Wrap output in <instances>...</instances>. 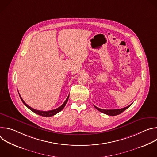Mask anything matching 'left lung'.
Listing matches in <instances>:
<instances>
[{
  "label": "left lung",
  "instance_id": "obj_1",
  "mask_svg": "<svg viewBox=\"0 0 157 157\" xmlns=\"http://www.w3.org/2000/svg\"><path fill=\"white\" fill-rule=\"evenodd\" d=\"M128 105L125 107H124V108H122V109H100V108H98V107L94 105L95 107V108L98 110L99 111L101 112V113L105 114H107L108 116H117V115H119L120 114H121L122 113H123V112L126 110L127 109H128L130 105Z\"/></svg>",
  "mask_w": 157,
  "mask_h": 157
}]
</instances>
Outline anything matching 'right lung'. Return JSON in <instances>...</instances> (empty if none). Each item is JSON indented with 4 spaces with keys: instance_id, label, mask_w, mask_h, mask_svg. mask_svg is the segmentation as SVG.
I'll return each mask as SVG.
<instances>
[{
    "instance_id": "1",
    "label": "right lung",
    "mask_w": 157,
    "mask_h": 157,
    "mask_svg": "<svg viewBox=\"0 0 157 157\" xmlns=\"http://www.w3.org/2000/svg\"><path fill=\"white\" fill-rule=\"evenodd\" d=\"M18 94H19V93H18ZM19 96H20V99H21L22 102H23V103L24 104V105H25V106H27L30 110H31L32 112H33V113H35V114H38V115H40V116H43V117H51V116H54V115L58 114V113H59V112H60L61 110H63V109L64 107V106L66 105L67 102H68V98H69V96H70V95H69V96H68V98H66V101H64V102L60 107H58V108H56V109H55L51 110H48V111H42V110H36V109H34L32 108L31 107H30L29 105H27V104L24 102V101L23 99H22V98H21V97L20 96V94H19Z\"/></svg>"
}]
</instances>
